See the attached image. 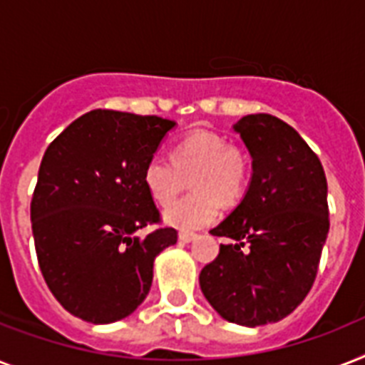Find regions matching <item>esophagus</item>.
<instances>
[{
  "instance_id": "1",
  "label": "esophagus",
  "mask_w": 365,
  "mask_h": 365,
  "mask_svg": "<svg viewBox=\"0 0 365 365\" xmlns=\"http://www.w3.org/2000/svg\"><path fill=\"white\" fill-rule=\"evenodd\" d=\"M198 234L197 232H189V230H182V232L178 234V238L182 240L183 244H189V242H192V240H197Z\"/></svg>"
}]
</instances>
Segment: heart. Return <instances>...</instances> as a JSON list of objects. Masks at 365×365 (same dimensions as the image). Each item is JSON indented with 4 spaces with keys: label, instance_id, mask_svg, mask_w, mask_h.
Segmentation results:
<instances>
[{
    "label": "heart",
    "instance_id": "1",
    "mask_svg": "<svg viewBox=\"0 0 365 365\" xmlns=\"http://www.w3.org/2000/svg\"><path fill=\"white\" fill-rule=\"evenodd\" d=\"M191 176L195 192L167 208L165 221L176 229L192 230L213 223L221 213V200L234 204L242 198L250 182L251 163L247 153L227 136L197 129L180 138L173 148V159L152 155L144 165L142 180L150 197L167 206L183 187V176Z\"/></svg>",
    "mask_w": 365,
    "mask_h": 365
}]
</instances>
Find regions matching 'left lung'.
Listing matches in <instances>:
<instances>
[{
    "instance_id": "1",
    "label": "left lung",
    "mask_w": 365,
    "mask_h": 365,
    "mask_svg": "<svg viewBox=\"0 0 365 365\" xmlns=\"http://www.w3.org/2000/svg\"><path fill=\"white\" fill-rule=\"evenodd\" d=\"M253 157L250 189L210 232L230 238L200 272L219 315L242 327L277 322L300 306L327 242L328 185L317 153L279 118L250 114L234 125Z\"/></svg>"
}]
</instances>
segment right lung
Here are the masks:
<instances>
[{
	"label": "right lung",
	"instance_id": "obj_1",
	"mask_svg": "<svg viewBox=\"0 0 365 365\" xmlns=\"http://www.w3.org/2000/svg\"><path fill=\"white\" fill-rule=\"evenodd\" d=\"M174 121L91 110L50 142L31 198L41 274L71 315L108 324L131 315L150 292L153 260L178 232L161 213L142 170Z\"/></svg>",
	"mask_w": 365,
	"mask_h": 365
}]
</instances>
